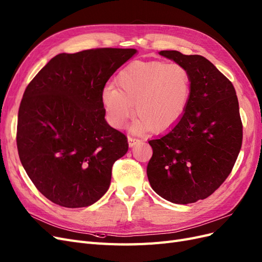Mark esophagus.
I'll list each match as a JSON object with an SVG mask.
<instances>
[{"mask_svg": "<svg viewBox=\"0 0 262 262\" xmlns=\"http://www.w3.org/2000/svg\"><path fill=\"white\" fill-rule=\"evenodd\" d=\"M128 142H129V145L132 147L134 145H137L140 143V140L137 139V138H132V137H129L128 138Z\"/></svg>", "mask_w": 262, "mask_h": 262, "instance_id": "obj_1", "label": "esophagus"}]
</instances>
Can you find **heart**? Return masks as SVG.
I'll return each instance as SVG.
<instances>
[{"label": "heart", "mask_w": 262, "mask_h": 262, "mask_svg": "<svg viewBox=\"0 0 262 262\" xmlns=\"http://www.w3.org/2000/svg\"><path fill=\"white\" fill-rule=\"evenodd\" d=\"M117 87L109 85L101 93L110 124L122 128L133 115L139 116L134 128L166 131L179 122L191 97L192 78L179 63L134 61L116 77Z\"/></svg>", "instance_id": "b5f03b06"}]
</instances>
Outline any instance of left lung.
I'll return each instance as SVG.
<instances>
[{
	"mask_svg": "<svg viewBox=\"0 0 262 262\" xmlns=\"http://www.w3.org/2000/svg\"><path fill=\"white\" fill-rule=\"evenodd\" d=\"M185 66L192 78L187 112L164 136L149 140L147 178L154 191L178 204L211 195L231 173L243 142L238 99L232 82L202 55L160 52Z\"/></svg>",
	"mask_w": 262,
	"mask_h": 262,
	"instance_id": "left-lung-1",
	"label": "left lung"
}]
</instances>
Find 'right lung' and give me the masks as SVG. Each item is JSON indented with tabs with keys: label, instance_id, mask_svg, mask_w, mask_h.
<instances>
[{
	"label": "right lung",
	"instance_id": "obj_1",
	"mask_svg": "<svg viewBox=\"0 0 262 262\" xmlns=\"http://www.w3.org/2000/svg\"><path fill=\"white\" fill-rule=\"evenodd\" d=\"M136 49L60 53L39 71L20 102L17 149L28 177L47 199L84 208L106 193L128 139L105 120L101 93Z\"/></svg>",
	"mask_w": 262,
	"mask_h": 262
}]
</instances>
